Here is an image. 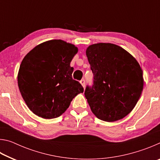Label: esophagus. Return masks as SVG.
Wrapping results in <instances>:
<instances>
[{
    "instance_id": "1",
    "label": "esophagus",
    "mask_w": 160,
    "mask_h": 160,
    "mask_svg": "<svg viewBox=\"0 0 160 160\" xmlns=\"http://www.w3.org/2000/svg\"><path fill=\"white\" fill-rule=\"evenodd\" d=\"M80 83H81V85H82L83 88H85V79L81 80H80Z\"/></svg>"
}]
</instances>
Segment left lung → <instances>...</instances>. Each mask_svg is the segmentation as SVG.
<instances>
[{"label": "left lung", "instance_id": "obj_1", "mask_svg": "<svg viewBox=\"0 0 160 160\" xmlns=\"http://www.w3.org/2000/svg\"><path fill=\"white\" fill-rule=\"evenodd\" d=\"M94 75L85 96L100 120L113 122L133 109L143 89L142 70L128 51L110 43L90 45L86 50Z\"/></svg>", "mask_w": 160, "mask_h": 160}]
</instances>
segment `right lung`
I'll list each match as a JSON object with an SVG mask.
<instances>
[{"label":"right lung","mask_w":160,"mask_h":160,"mask_svg":"<svg viewBox=\"0 0 160 160\" xmlns=\"http://www.w3.org/2000/svg\"><path fill=\"white\" fill-rule=\"evenodd\" d=\"M78 48L61 39L47 41L35 47L20 64L18 87L26 104L43 118L60 116L70 102L83 92L81 84L72 79L70 62Z\"/></svg>","instance_id":"1"}]
</instances>
